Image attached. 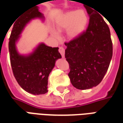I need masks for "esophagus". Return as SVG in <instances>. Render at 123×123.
<instances>
[{
  "instance_id": "obj_1",
  "label": "esophagus",
  "mask_w": 123,
  "mask_h": 123,
  "mask_svg": "<svg viewBox=\"0 0 123 123\" xmlns=\"http://www.w3.org/2000/svg\"><path fill=\"white\" fill-rule=\"evenodd\" d=\"M59 53L61 54L62 56V58L64 57V53H65V49L63 47H59Z\"/></svg>"
}]
</instances>
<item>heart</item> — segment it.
Instances as JSON below:
<instances>
[{
    "label": "heart",
    "instance_id": "b5f03b06",
    "mask_svg": "<svg viewBox=\"0 0 123 123\" xmlns=\"http://www.w3.org/2000/svg\"><path fill=\"white\" fill-rule=\"evenodd\" d=\"M88 23V16L83 10H72L66 12L56 21V29L59 31L67 30V36L73 39L78 37L86 29ZM54 35L57 36V33L53 31Z\"/></svg>",
    "mask_w": 123,
    "mask_h": 123
}]
</instances>
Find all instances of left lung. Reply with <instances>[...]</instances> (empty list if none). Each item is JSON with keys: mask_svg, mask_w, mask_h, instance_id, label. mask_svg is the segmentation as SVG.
I'll list each match as a JSON object with an SVG mask.
<instances>
[{"mask_svg": "<svg viewBox=\"0 0 123 123\" xmlns=\"http://www.w3.org/2000/svg\"><path fill=\"white\" fill-rule=\"evenodd\" d=\"M86 8L90 17L86 31L64 43L68 76L72 86L79 90H88L101 82L113 55L108 25L95 9Z\"/></svg>", "mask_w": 123, "mask_h": 123, "instance_id": "1", "label": "left lung"}]
</instances>
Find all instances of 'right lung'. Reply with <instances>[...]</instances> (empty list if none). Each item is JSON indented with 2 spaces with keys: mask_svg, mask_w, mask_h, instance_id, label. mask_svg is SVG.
<instances>
[{
  "mask_svg": "<svg viewBox=\"0 0 123 123\" xmlns=\"http://www.w3.org/2000/svg\"><path fill=\"white\" fill-rule=\"evenodd\" d=\"M37 18H43V15L36 5L24 12L14 24L8 43L10 63L15 78L21 88L33 95L44 94L48 92L49 75L56 60L62 57L59 47H49L44 43H40L28 56L18 53L16 42L25 25Z\"/></svg>",
  "mask_w": 123,
  "mask_h": 123,
  "instance_id": "obj_1",
  "label": "right lung"
}]
</instances>
